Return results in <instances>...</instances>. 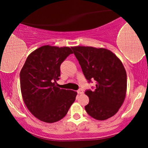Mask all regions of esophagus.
<instances>
[{
	"label": "esophagus",
	"instance_id": "1",
	"mask_svg": "<svg viewBox=\"0 0 148 148\" xmlns=\"http://www.w3.org/2000/svg\"><path fill=\"white\" fill-rule=\"evenodd\" d=\"M77 93H78V94H79V95L83 94V93H84V90H83L82 89H80V90H79L77 91Z\"/></svg>",
	"mask_w": 148,
	"mask_h": 148
}]
</instances>
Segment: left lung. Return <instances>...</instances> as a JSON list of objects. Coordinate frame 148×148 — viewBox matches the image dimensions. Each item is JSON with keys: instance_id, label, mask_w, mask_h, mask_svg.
Instances as JSON below:
<instances>
[{"instance_id": "obj_1", "label": "left lung", "mask_w": 148, "mask_h": 148, "mask_svg": "<svg viewBox=\"0 0 148 148\" xmlns=\"http://www.w3.org/2000/svg\"><path fill=\"white\" fill-rule=\"evenodd\" d=\"M85 77L94 79L96 88L86 90L88 114L97 120L111 118L121 107L127 93V73L123 64L111 51L105 48L77 46L72 47Z\"/></svg>"}]
</instances>
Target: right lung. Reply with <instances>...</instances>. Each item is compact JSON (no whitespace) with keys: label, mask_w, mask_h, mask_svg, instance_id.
Instances as JSON below:
<instances>
[{"label":"right lung","mask_w":148,"mask_h":148,"mask_svg":"<svg viewBox=\"0 0 148 148\" xmlns=\"http://www.w3.org/2000/svg\"><path fill=\"white\" fill-rule=\"evenodd\" d=\"M72 53L68 47L42 46L30 53L22 67L20 87L23 102L41 121H59L75 101L76 92L60 89L56 85L60 79L61 63Z\"/></svg>","instance_id":"1"}]
</instances>
